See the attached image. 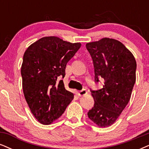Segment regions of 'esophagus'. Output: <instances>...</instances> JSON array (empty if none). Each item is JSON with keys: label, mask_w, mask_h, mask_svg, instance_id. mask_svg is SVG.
I'll return each instance as SVG.
<instances>
[{"label": "esophagus", "mask_w": 149, "mask_h": 149, "mask_svg": "<svg viewBox=\"0 0 149 149\" xmlns=\"http://www.w3.org/2000/svg\"><path fill=\"white\" fill-rule=\"evenodd\" d=\"M86 93H87V91H86V89H82V91L78 92V95L79 96H84V95H85Z\"/></svg>", "instance_id": "34e87169"}]
</instances>
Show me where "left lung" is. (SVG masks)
Wrapping results in <instances>:
<instances>
[{
	"label": "left lung",
	"instance_id": "8db88e82",
	"mask_svg": "<svg viewBox=\"0 0 149 149\" xmlns=\"http://www.w3.org/2000/svg\"><path fill=\"white\" fill-rule=\"evenodd\" d=\"M93 62L95 82L104 79L103 87L91 91L94 106L87 113L100 127L112 125L131 98L136 80L134 56L121 42L104 38L86 44Z\"/></svg>",
	"mask_w": 149,
	"mask_h": 149
}]
</instances>
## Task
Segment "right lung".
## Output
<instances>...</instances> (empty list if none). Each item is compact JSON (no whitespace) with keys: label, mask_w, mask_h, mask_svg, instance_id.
<instances>
[{"label":"right lung","mask_w":149,"mask_h":149,"mask_svg":"<svg viewBox=\"0 0 149 149\" xmlns=\"http://www.w3.org/2000/svg\"><path fill=\"white\" fill-rule=\"evenodd\" d=\"M81 43L56 36L43 37L31 44L21 66L23 93L31 113L40 123L48 125L61 117L73 99L63 80L66 65Z\"/></svg>","instance_id":"right-lung-1"}]
</instances>
